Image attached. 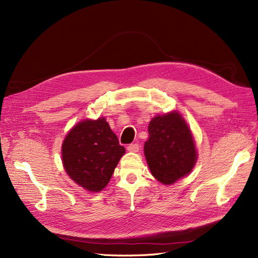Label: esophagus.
Instances as JSON below:
<instances>
[{
  "mask_svg": "<svg viewBox=\"0 0 258 258\" xmlns=\"http://www.w3.org/2000/svg\"><path fill=\"white\" fill-rule=\"evenodd\" d=\"M127 151L131 152V153H137L139 152V144L135 143V144H129L127 146Z\"/></svg>",
  "mask_w": 258,
  "mask_h": 258,
  "instance_id": "obj_1",
  "label": "esophagus"
}]
</instances>
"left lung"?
Listing matches in <instances>:
<instances>
[{"mask_svg": "<svg viewBox=\"0 0 258 258\" xmlns=\"http://www.w3.org/2000/svg\"><path fill=\"white\" fill-rule=\"evenodd\" d=\"M144 155L154 177L171 185L190 173L197 151L190 129L178 112L155 116L148 124Z\"/></svg>", "mask_w": 258, "mask_h": 258, "instance_id": "left-lung-1", "label": "left lung"}]
</instances>
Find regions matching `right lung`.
Segmentation results:
<instances>
[{
  "label": "right lung",
  "mask_w": 258,
  "mask_h": 258,
  "mask_svg": "<svg viewBox=\"0 0 258 258\" xmlns=\"http://www.w3.org/2000/svg\"><path fill=\"white\" fill-rule=\"evenodd\" d=\"M61 148L68 175L91 192L104 188L126 153L104 117L77 123L67 135Z\"/></svg>",
  "instance_id": "right-lung-1"
}]
</instances>
